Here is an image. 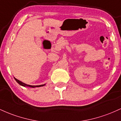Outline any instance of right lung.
<instances>
[{
  "mask_svg": "<svg viewBox=\"0 0 121 121\" xmlns=\"http://www.w3.org/2000/svg\"><path fill=\"white\" fill-rule=\"evenodd\" d=\"M15 80H16V81L19 84V85H20L21 86H28V87H41V86H43L45 85V84H44V85H36V86H34V85H27L26 84H25V83L23 82L19 81V80H18L17 79L15 78L14 77Z\"/></svg>",
  "mask_w": 121,
  "mask_h": 121,
  "instance_id": "obj_1",
  "label": "right lung"
}]
</instances>
